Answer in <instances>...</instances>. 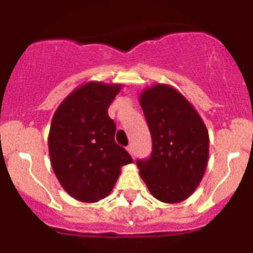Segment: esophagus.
<instances>
[{"mask_svg": "<svg viewBox=\"0 0 253 253\" xmlns=\"http://www.w3.org/2000/svg\"><path fill=\"white\" fill-rule=\"evenodd\" d=\"M126 149H128V152H129V153H130L131 157H133V156H134V148H133V146H129Z\"/></svg>", "mask_w": 253, "mask_h": 253, "instance_id": "1", "label": "esophagus"}]
</instances>
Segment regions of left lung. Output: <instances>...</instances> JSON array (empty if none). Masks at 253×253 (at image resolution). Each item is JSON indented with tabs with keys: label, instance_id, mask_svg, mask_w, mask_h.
<instances>
[{
	"label": "left lung",
	"instance_id": "8db88e82",
	"mask_svg": "<svg viewBox=\"0 0 253 253\" xmlns=\"http://www.w3.org/2000/svg\"><path fill=\"white\" fill-rule=\"evenodd\" d=\"M152 135L149 160H138L139 175L154 198L184 202L198 189L209 158V133L193 104L175 87L156 84L139 95Z\"/></svg>",
	"mask_w": 253,
	"mask_h": 253
}]
</instances>
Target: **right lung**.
I'll return each instance as SVG.
<instances>
[{
  "instance_id": "1",
  "label": "right lung",
  "mask_w": 253,
  "mask_h": 253,
  "mask_svg": "<svg viewBox=\"0 0 253 253\" xmlns=\"http://www.w3.org/2000/svg\"><path fill=\"white\" fill-rule=\"evenodd\" d=\"M123 84L90 81L60 102L48 135L49 157L59 184L82 203L106 198L122 167L133 162L115 143L116 125L107 109Z\"/></svg>"
}]
</instances>
